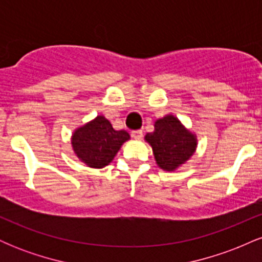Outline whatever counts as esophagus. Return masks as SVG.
I'll list each match as a JSON object with an SVG mask.
<instances>
[{
    "label": "esophagus",
    "mask_w": 262,
    "mask_h": 262,
    "mask_svg": "<svg viewBox=\"0 0 262 262\" xmlns=\"http://www.w3.org/2000/svg\"><path fill=\"white\" fill-rule=\"evenodd\" d=\"M132 137H133L134 139L140 140L141 138H143V130H140V129H138V130H133L132 132Z\"/></svg>",
    "instance_id": "1"
}]
</instances>
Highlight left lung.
Masks as SVG:
<instances>
[{
  "mask_svg": "<svg viewBox=\"0 0 262 262\" xmlns=\"http://www.w3.org/2000/svg\"><path fill=\"white\" fill-rule=\"evenodd\" d=\"M154 127L155 130L146 134L145 140L151 145L159 167L173 171L193 155L197 146L196 137L176 117L167 114L158 119Z\"/></svg>",
  "mask_w": 262,
  "mask_h": 262,
  "instance_id": "1",
  "label": "left lung"
}]
</instances>
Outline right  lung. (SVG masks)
<instances>
[{
	"mask_svg": "<svg viewBox=\"0 0 262 262\" xmlns=\"http://www.w3.org/2000/svg\"><path fill=\"white\" fill-rule=\"evenodd\" d=\"M129 138L127 132L114 130L108 119L98 116L75 130L71 144L75 154L87 166L102 169L113 160L122 144Z\"/></svg>",
	"mask_w": 262,
	"mask_h": 262,
	"instance_id": "add662e5",
	"label": "right lung"
}]
</instances>
